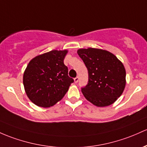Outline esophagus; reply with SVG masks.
I'll return each mask as SVG.
<instances>
[{
	"instance_id": "1",
	"label": "esophagus",
	"mask_w": 147,
	"mask_h": 147,
	"mask_svg": "<svg viewBox=\"0 0 147 147\" xmlns=\"http://www.w3.org/2000/svg\"><path fill=\"white\" fill-rule=\"evenodd\" d=\"M74 81H75V83H77V82H78V81H79V77H75V78L74 79Z\"/></svg>"
}]
</instances>
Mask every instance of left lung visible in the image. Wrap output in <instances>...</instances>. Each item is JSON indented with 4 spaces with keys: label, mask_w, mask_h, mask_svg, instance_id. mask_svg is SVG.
<instances>
[{
    "label": "left lung",
    "mask_w": 147,
    "mask_h": 147,
    "mask_svg": "<svg viewBox=\"0 0 147 147\" xmlns=\"http://www.w3.org/2000/svg\"><path fill=\"white\" fill-rule=\"evenodd\" d=\"M77 54L88 72V84L82 88L84 97L97 107L113 104L125 88L126 74L123 63L106 50L80 49Z\"/></svg>",
    "instance_id": "8db88e82"
}]
</instances>
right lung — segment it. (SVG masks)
Listing matches in <instances>:
<instances>
[{"instance_id": "right-lung-1", "label": "right lung", "mask_w": 147, "mask_h": 147, "mask_svg": "<svg viewBox=\"0 0 147 147\" xmlns=\"http://www.w3.org/2000/svg\"><path fill=\"white\" fill-rule=\"evenodd\" d=\"M67 50H52L33 58L24 73L23 83L31 102L49 107L60 101L74 80L63 60Z\"/></svg>"}]
</instances>
